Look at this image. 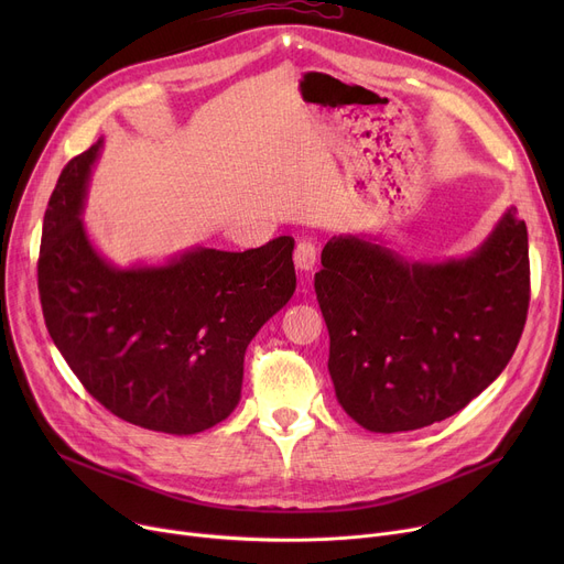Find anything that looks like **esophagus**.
Returning <instances> with one entry per match:
<instances>
[{
    "label": "esophagus",
    "instance_id": "obj_1",
    "mask_svg": "<svg viewBox=\"0 0 564 564\" xmlns=\"http://www.w3.org/2000/svg\"><path fill=\"white\" fill-rule=\"evenodd\" d=\"M317 264V247L308 240H302L294 249V267L302 272H313Z\"/></svg>",
    "mask_w": 564,
    "mask_h": 564
}]
</instances>
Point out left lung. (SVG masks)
I'll list each match as a JSON object with an SVG mask.
<instances>
[{
    "mask_svg": "<svg viewBox=\"0 0 564 564\" xmlns=\"http://www.w3.org/2000/svg\"><path fill=\"white\" fill-rule=\"evenodd\" d=\"M510 210L466 258L406 260L338 235L322 249L315 294L329 375L349 419L409 432L453 416L506 370L528 302V230Z\"/></svg>",
    "mask_w": 564,
    "mask_h": 564,
    "instance_id": "8db88e82",
    "label": "left lung"
}]
</instances>
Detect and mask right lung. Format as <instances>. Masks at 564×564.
<instances>
[{
  "label": "right lung",
  "mask_w": 564,
  "mask_h": 564,
  "mask_svg": "<svg viewBox=\"0 0 564 564\" xmlns=\"http://www.w3.org/2000/svg\"><path fill=\"white\" fill-rule=\"evenodd\" d=\"M100 148L102 139L66 164L47 203L39 256L47 332L113 416L164 434L203 432L240 402L245 351L297 288L294 240L116 267L82 224Z\"/></svg>",
  "instance_id": "obj_1"
}]
</instances>
